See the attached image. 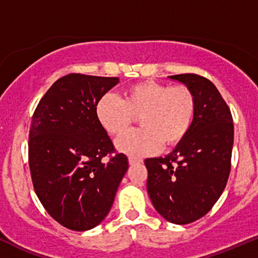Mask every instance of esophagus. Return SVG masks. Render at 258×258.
Wrapping results in <instances>:
<instances>
[{
	"label": "esophagus",
	"mask_w": 258,
	"mask_h": 258,
	"mask_svg": "<svg viewBox=\"0 0 258 258\" xmlns=\"http://www.w3.org/2000/svg\"><path fill=\"white\" fill-rule=\"evenodd\" d=\"M140 163H142V160H140V159L133 158V156H130V158H129L130 165H137V164H140Z\"/></svg>",
	"instance_id": "1"
}]
</instances>
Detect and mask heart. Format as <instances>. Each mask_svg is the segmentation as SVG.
<instances>
[{"label":"heart","instance_id":"b5f03b06","mask_svg":"<svg viewBox=\"0 0 258 258\" xmlns=\"http://www.w3.org/2000/svg\"><path fill=\"white\" fill-rule=\"evenodd\" d=\"M196 98L185 86L170 87L154 81L135 83L124 90L123 99L107 93L95 105L100 125L110 135H121L134 116L142 128L132 130L116 140V148L133 158L151 155L161 145L181 142L192 125Z\"/></svg>","mask_w":258,"mask_h":258}]
</instances>
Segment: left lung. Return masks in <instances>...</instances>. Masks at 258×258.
Returning <instances> with one entry per match:
<instances>
[{"instance_id": "1", "label": "left lung", "mask_w": 258, "mask_h": 258, "mask_svg": "<svg viewBox=\"0 0 258 258\" xmlns=\"http://www.w3.org/2000/svg\"><path fill=\"white\" fill-rule=\"evenodd\" d=\"M169 78L192 90L195 118L186 137L169 155L145 160L147 188L164 219L186 225L205 216L226 186L233 123L230 108L209 79L191 73Z\"/></svg>"}]
</instances>
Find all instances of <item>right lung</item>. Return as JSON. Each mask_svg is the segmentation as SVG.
<instances>
[{"instance_id": "right-lung-1", "label": "right lung", "mask_w": 258, "mask_h": 258, "mask_svg": "<svg viewBox=\"0 0 258 258\" xmlns=\"http://www.w3.org/2000/svg\"><path fill=\"white\" fill-rule=\"evenodd\" d=\"M115 77L72 73L47 90L32 116L28 161L32 182L47 212L62 226L87 231L109 214L128 170L95 115L100 97Z\"/></svg>"}]
</instances>
